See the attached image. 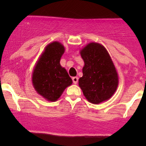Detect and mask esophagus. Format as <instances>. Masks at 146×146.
Segmentation results:
<instances>
[{
  "label": "esophagus",
  "mask_w": 146,
  "mask_h": 146,
  "mask_svg": "<svg viewBox=\"0 0 146 146\" xmlns=\"http://www.w3.org/2000/svg\"><path fill=\"white\" fill-rule=\"evenodd\" d=\"M72 81H73V83H74V84H77V82H78V77H74L72 78Z\"/></svg>",
  "instance_id": "1"
}]
</instances>
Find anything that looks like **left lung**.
Returning a JSON list of instances; mask_svg holds the SVG:
<instances>
[{
  "instance_id": "1",
  "label": "left lung",
  "mask_w": 146,
  "mask_h": 146,
  "mask_svg": "<svg viewBox=\"0 0 146 146\" xmlns=\"http://www.w3.org/2000/svg\"><path fill=\"white\" fill-rule=\"evenodd\" d=\"M84 61L79 86L89 102L108 101L116 91L118 74L111 57L102 44L91 42L80 51Z\"/></svg>"
}]
</instances>
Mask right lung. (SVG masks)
Masks as SVG:
<instances>
[{"instance_id": "add662e5", "label": "right lung", "mask_w": 146, "mask_h": 146, "mask_svg": "<svg viewBox=\"0 0 146 146\" xmlns=\"http://www.w3.org/2000/svg\"><path fill=\"white\" fill-rule=\"evenodd\" d=\"M65 47L59 42H52L45 47L32 72V84L40 96L49 102L60 97L72 80L65 68L60 66Z\"/></svg>"}]
</instances>
